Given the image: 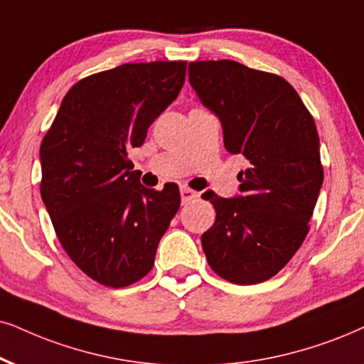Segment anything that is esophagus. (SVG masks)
<instances>
[{
    "label": "esophagus",
    "mask_w": 364,
    "mask_h": 364,
    "mask_svg": "<svg viewBox=\"0 0 364 364\" xmlns=\"http://www.w3.org/2000/svg\"><path fill=\"white\" fill-rule=\"evenodd\" d=\"M179 193H181V201H183V203H188V201H191L193 198L198 196L196 191H193V190H190V188H186V186H181V190H179Z\"/></svg>",
    "instance_id": "obj_1"
}]
</instances>
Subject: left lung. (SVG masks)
Masks as SVG:
<instances>
[{"mask_svg": "<svg viewBox=\"0 0 364 364\" xmlns=\"http://www.w3.org/2000/svg\"><path fill=\"white\" fill-rule=\"evenodd\" d=\"M188 75L222 124L225 149L247 159L240 195H203L216 211L213 227L201 235L206 260L228 282H264L309 232L324 179L314 119L294 87L274 73L208 60L191 62Z\"/></svg>", "mask_w": 364, "mask_h": 364, "instance_id": "8db88e82", "label": "left lung"}]
</instances>
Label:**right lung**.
<instances>
[{
  "instance_id": "add662e5",
  "label": "right lung",
  "mask_w": 364,
  "mask_h": 364,
  "mask_svg": "<svg viewBox=\"0 0 364 364\" xmlns=\"http://www.w3.org/2000/svg\"><path fill=\"white\" fill-rule=\"evenodd\" d=\"M186 62L124 63L77 82L40 148V193L55 233L82 272L126 287L153 269L181 203L178 185L142 186L127 153L178 97Z\"/></svg>"
}]
</instances>
